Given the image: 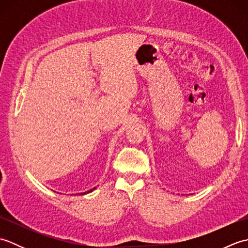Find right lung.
I'll use <instances>...</instances> for the list:
<instances>
[{
    "label": "right lung",
    "instance_id": "right-lung-1",
    "mask_svg": "<svg viewBox=\"0 0 248 248\" xmlns=\"http://www.w3.org/2000/svg\"><path fill=\"white\" fill-rule=\"evenodd\" d=\"M93 189H96V187H93V188H92V189H89V191H87V192H84V193H80V194H78V195H85V194H88V193H91V192H93Z\"/></svg>",
    "mask_w": 248,
    "mask_h": 248
}]
</instances>
